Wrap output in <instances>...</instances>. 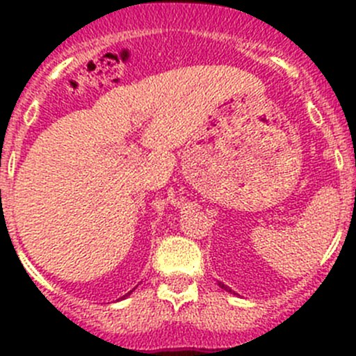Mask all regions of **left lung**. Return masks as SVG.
I'll list each match as a JSON object with an SVG mask.
<instances>
[{"instance_id": "1", "label": "left lung", "mask_w": 356, "mask_h": 356, "mask_svg": "<svg viewBox=\"0 0 356 356\" xmlns=\"http://www.w3.org/2000/svg\"><path fill=\"white\" fill-rule=\"evenodd\" d=\"M218 286H220V288H224L225 291H231V289H229V288H227V286H224V284H222V282H218Z\"/></svg>"}]
</instances>
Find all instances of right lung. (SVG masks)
Segmentation results:
<instances>
[{
	"label": "right lung",
	"instance_id": "right-lung-1",
	"mask_svg": "<svg viewBox=\"0 0 356 356\" xmlns=\"http://www.w3.org/2000/svg\"><path fill=\"white\" fill-rule=\"evenodd\" d=\"M132 293V291H129V293L127 294H125V296H129V294H131ZM125 296H122V298H125Z\"/></svg>",
	"mask_w": 356,
	"mask_h": 356
}]
</instances>
